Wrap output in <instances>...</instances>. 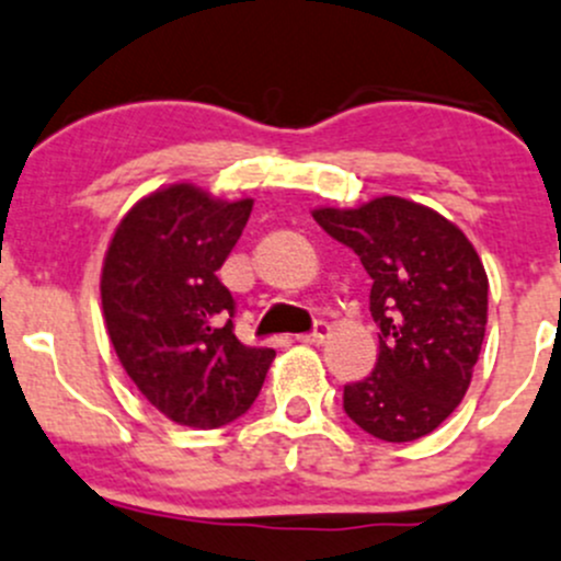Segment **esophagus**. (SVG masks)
<instances>
[{
  "mask_svg": "<svg viewBox=\"0 0 561 561\" xmlns=\"http://www.w3.org/2000/svg\"><path fill=\"white\" fill-rule=\"evenodd\" d=\"M330 339V325L328 322H317L314 333L309 335H298V341H304V344H322V341Z\"/></svg>",
  "mask_w": 561,
  "mask_h": 561,
  "instance_id": "34e87169",
  "label": "esophagus"
}]
</instances>
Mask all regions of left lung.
Returning <instances> with one entry per match:
<instances>
[{"label": "left lung", "mask_w": 561, "mask_h": 561, "mask_svg": "<svg viewBox=\"0 0 561 561\" xmlns=\"http://www.w3.org/2000/svg\"><path fill=\"white\" fill-rule=\"evenodd\" d=\"M370 276L374 374L344 387V411L387 444L430 435L462 403L486 333L489 279L468 236L430 206L381 196L311 211Z\"/></svg>", "instance_id": "left-lung-1"}]
</instances>
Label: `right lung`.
<instances>
[{
	"label": "right lung",
	"instance_id": "add662e5",
	"mask_svg": "<svg viewBox=\"0 0 561 561\" xmlns=\"http://www.w3.org/2000/svg\"><path fill=\"white\" fill-rule=\"evenodd\" d=\"M252 198L222 202L191 182L158 187L117 222L102 265L104 325L131 381L163 416L215 430L261 392L276 352L233 333V296L217 271Z\"/></svg>",
	"mask_w": 561,
	"mask_h": 561
}]
</instances>
